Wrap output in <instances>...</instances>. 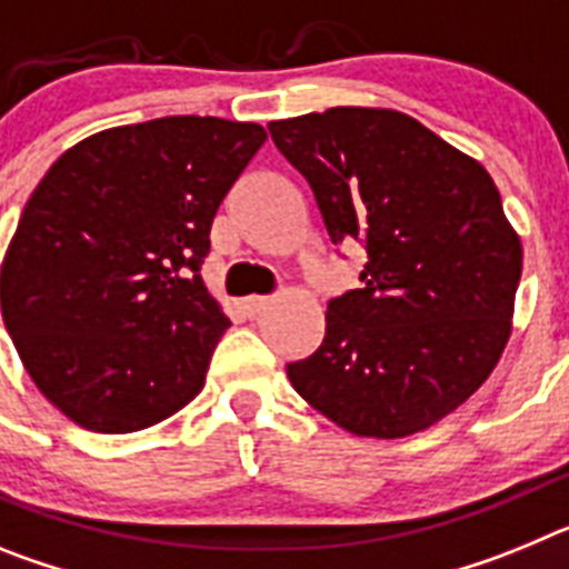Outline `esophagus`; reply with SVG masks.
I'll return each mask as SVG.
<instances>
[{"label": "esophagus", "mask_w": 569, "mask_h": 569, "mask_svg": "<svg viewBox=\"0 0 569 569\" xmlns=\"http://www.w3.org/2000/svg\"><path fill=\"white\" fill-rule=\"evenodd\" d=\"M268 305H270L268 296H248V299H244V310H248L250 316L261 313V310L268 308Z\"/></svg>", "instance_id": "esophagus-1"}]
</instances>
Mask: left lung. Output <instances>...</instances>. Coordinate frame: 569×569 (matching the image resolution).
Segmentation results:
<instances>
[{
  "label": "left lung",
  "mask_w": 569,
  "mask_h": 569,
  "mask_svg": "<svg viewBox=\"0 0 569 569\" xmlns=\"http://www.w3.org/2000/svg\"><path fill=\"white\" fill-rule=\"evenodd\" d=\"M333 244L361 241V288L328 305L296 393L347 433L405 439L465 405L512 333L521 239L485 164L390 108L270 122Z\"/></svg>",
  "instance_id": "left-lung-1"
}]
</instances>
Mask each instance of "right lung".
<instances>
[{
	"label": "right lung",
	"instance_id": "add662e5",
	"mask_svg": "<svg viewBox=\"0 0 569 569\" xmlns=\"http://www.w3.org/2000/svg\"><path fill=\"white\" fill-rule=\"evenodd\" d=\"M268 130L164 116L88 136L30 193L0 268L2 319L39 393L93 433L199 396L230 319L202 281L213 216Z\"/></svg>",
	"mask_w": 569,
	"mask_h": 569
}]
</instances>
